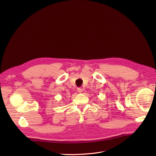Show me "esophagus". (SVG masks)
<instances>
[{
  "instance_id": "esophagus-1",
  "label": "esophagus",
  "mask_w": 156,
  "mask_h": 156,
  "mask_svg": "<svg viewBox=\"0 0 156 156\" xmlns=\"http://www.w3.org/2000/svg\"><path fill=\"white\" fill-rule=\"evenodd\" d=\"M78 91L79 93L83 92V89H82L81 87H78Z\"/></svg>"
}]
</instances>
